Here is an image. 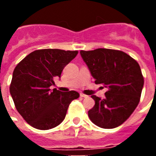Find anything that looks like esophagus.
Wrapping results in <instances>:
<instances>
[{"mask_svg": "<svg viewBox=\"0 0 156 156\" xmlns=\"http://www.w3.org/2000/svg\"><path fill=\"white\" fill-rule=\"evenodd\" d=\"M80 96H81V97H82V98H87V95L84 94H83V93L80 94Z\"/></svg>", "mask_w": 156, "mask_h": 156, "instance_id": "1", "label": "esophagus"}]
</instances>
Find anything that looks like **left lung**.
Instances as JSON below:
<instances>
[{
  "label": "left lung",
  "instance_id": "1",
  "mask_svg": "<svg viewBox=\"0 0 156 156\" xmlns=\"http://www.w3.org/2000/svg\"><path fill=\"white\" fill-rule=\"evenodd\" d=\"M96 84L108 88L105 98L92 95L95 105L88 111L93 123L105 129L122 124L140 101L144 77L138 63L121 51L98 48L80 51Z\"/></svg>",
  "mask_w": 156,
  "mask_h": 156
}]
</instances>
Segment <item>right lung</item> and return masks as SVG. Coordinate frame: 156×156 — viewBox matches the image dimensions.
<instances>
[{
  "mask_svg": "<svg viewBox=\"0 0 156 156\" xmlns=\"http://www.w3.org/2000/svg\"><path fill=\"white\" fill-rule=\"evenodd\" d=\"M77 54L60 49L34 51L14 69L10 94L19 113L36 129H49L60 124L72 101L79 98L75 90L64 93L50 89Z\"/></svg>",
  "mask_w": 156,
  "mask_h": 156,
  "instance_id": "add662e5",
  "label": "right lung"
}]
</instances>
